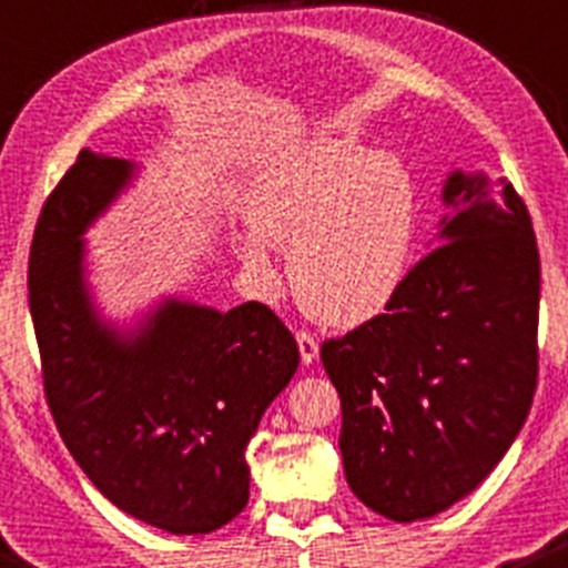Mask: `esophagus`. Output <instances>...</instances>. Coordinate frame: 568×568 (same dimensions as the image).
Returning a JSON list of instances; mask_svg holds the SVG:
<instances>
[{"mask_svg":"<svg viewBox=\"0 0 568 568\" xmlns=\"http://www.w3.org/2000/svg\"><path fill=\"white\" fill-rule=\"evenodd\" d=\"M296 344H300L302 363H307V366H311V363L318 357V341L313 338L311 333H305V329H302V333H296Z\"/></svg>","mask_w":568,"mask_h":568,"instance_id":"34e87169","label":"esophagus"}]
</instances>
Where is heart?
Wrapping results in <instances>:
<instances>
[{
  "mask_svg": "<svg viewBox=\"0 0 568 568\" xmlns=\"http://www.w3.org/2000/svg\"><path fill=\"white\" fill-rule=\"evenodd\" d=\"M252 227L235 241L261 288H277L274 250H291V283L311 316L368 322L410 272L422 196L410 169L344 135H307L257 166L246 191Z\"/></svg>",
  "mask_w": 568,
  "mask_h": 568,
  "instance_id": "heart-1",
  "label": "heart"
}]
</instances>
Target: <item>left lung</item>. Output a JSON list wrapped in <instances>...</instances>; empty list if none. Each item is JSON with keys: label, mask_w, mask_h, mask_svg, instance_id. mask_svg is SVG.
<instances>
[{"label": "left lung", "mask_w": 568, "mask_h": 568, "mask_svg": "<svg viewBox=\"0 0 568 568\" xmlns=\"http://www.w3.org/2000/svg\"><path fill=\"white\" fill-rule=\"evenodd\" d=\"M438 244L385 313L324 341L341 396L352 494L390 521L430 519L475 491L530 413L541 263L505 180L453 172Z\"/></svg>", "instance_id": "obj_1"}]
</instances>
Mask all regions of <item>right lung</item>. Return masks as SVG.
<instances>
[{"label": "right lung", "mask_w": 568, "mask_h": 568, "mask_svg": "<svg viewBox=\"0 0 568 568\" xmlns=\"http://www.w3.org/2000/svg\"><path fill=\"white\" fill-rule=\"evenodd\" d=\"M135 172L82 150L43 205L30 250L43 390L71 458L115 508L202 536L246 508V444L300 346L261 302L222 313L166 296L130 327L102 316L82 235Z\"/></svg>", "instance_id": "right-lung-1"}]
</instances>
